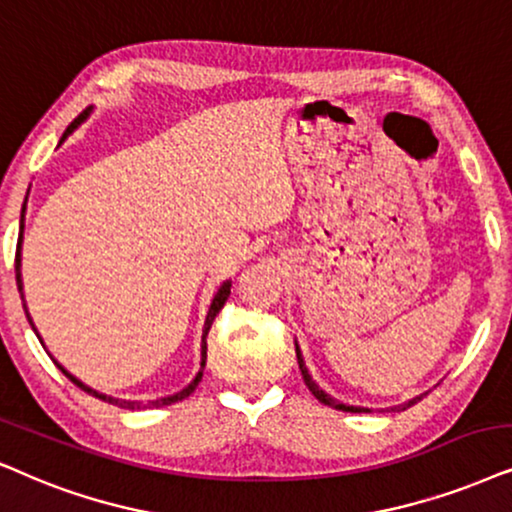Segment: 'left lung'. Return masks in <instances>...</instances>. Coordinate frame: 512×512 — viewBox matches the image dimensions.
Segmentation results:
<instances>
[{
  "instance_id": "left-lung-1",
  "label": "left lung",
  "mask_w": 512,
  "mask_h": 512,
  "mask_svg": "<svg viewBox=\"0 0 512 512\" xmlns=\"http://www.w3.org/2000/svg\"><path fill=\"white\" fill-rule=\"evenodd\" d=\"M296 357H298V369H301L305 386H308L310 393H313V395L317 397V400H320L322 404H327V407H331V409H338V411H350V414H360V411H369V409H362V407H350V404H343V402L334 400V397H329L327 393H324V390H320V386H317V383L313 381V376H310V374H308V369H305L303 357H301V350H298V345H296ZM418 400H421V397H414V400L404 402L402 407H395V409H407V407H411V404H416Z\"/></svg>"
}]
</instances>
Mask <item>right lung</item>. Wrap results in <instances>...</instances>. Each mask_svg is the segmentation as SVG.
Here are the masks:
<instances>
[{
	"instance_id": "add662e5",
	"label": "right lung",
	"mask_w": 512,
	"mask_h": 512,
	"mask_svg": "<svg viewBox=\"0 0 512 512\" xmlns=\"http://www.w3.org/2000/svg\"><path fill=\"white\" fill-rule=\"evenodd\" d=\"M89 112H91V108H86L84 112H79L77 115V119H72V124L68 126V129H65V134H63V138H61V143L65 141V138H68L72 131L77 129L79 124L84 122L86 117H89ZM25 202H28V199H25ZM23 221H25V204H23V214H21V237H18V249H16V282H18V291H23V280H21V242H23ZM228 296H230V282H225L221 289H218V294H216V298H214V303H211V308H209V315H207V322H204V334H202V369H204V364H207V334H209V329H211V324H214V320H216V315L221 313V308L225 305V301H228ZM23 308H25V303H23ZM25 313H28V308H25ZM28 320H30V315H28ZM30 324H32V320H30ZM32 329H35V324H32ZM39 336V334H37ZM53 360V357H51ZM56 362V360H53ZM56 367L63 371L65 376L70 378L72 383H75V386H79L84 390V393H89V395H94V397H98V400H103V402H108V404H115V407H122V409H141V402H126V400H115V397H110V395H103V393H96V390H91L89 386H84V383H79L75 376L72 374H68V371H65L61 364L56 362ZM202 369H199V374L195 376V381L190 383L188 388H183L181 393H176V395H171V397H162V400H155V402H150L148 407H167V404H174V402H181V400H185V397H188L192 390H195L197 386H199V381H202Z\"/></svg>"
}]
</instances>
